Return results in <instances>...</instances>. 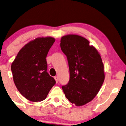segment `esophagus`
Segmentation results:
<instances>
[{
	"instance_id": "obj_1",
	"label": "esophagus",
	"mask_w": 126,
	"mask_h": 126,
	"mask_svg": "<svg viewBox=\"0 0 126 126\" xmlns=\"http://www.w3.org/2000/svg\"><path fill=\"white\" fill-rule=\"evenodd\" d=\"M54 78H55V80H56V83H58V81H59V78H58V77H57V76H55V77H54Z\"/></svg>"
}]
</instances>
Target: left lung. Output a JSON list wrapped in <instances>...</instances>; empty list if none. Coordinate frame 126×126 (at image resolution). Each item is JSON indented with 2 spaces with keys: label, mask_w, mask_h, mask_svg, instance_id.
<instances>
[{
  "label": "left lung",
  "mask_w": 126,
  "mask_h": 126,
  "mask_svg": "<svg viewBox=\"0 0 126 126\" xmlns=\"http://www.w3.org/2000/svg\"><path fill=\"white\" fill-rule=\"evenodd\" d=\"M60 48L67 59L70 70V80L62 89L70 103L82 106L94 98L104 82L101 56L88 40L78 35L62 37Z\"/></svg>",
  "instance_id": "obj_1"
}]
</instances>
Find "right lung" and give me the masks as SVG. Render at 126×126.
I'll return each instance as SVG.
<instances>
[{
    "instance_id": "right-lung-1",
    "label": "right lung",
    "mask_w": 126,
    "mask_h": 126,
    "mask_svg": "<svg viewBox=\"0 0 126 126\" xmlns=\"http://www.w3.org/2000/svg\"><path fill=\"white\" fill-rule=\"evenodd\" d=\"M55 41L37 38L23 47L11 64L14 83L20 93L33 102L45 100L56 81L47 73L46 57Z\"/></svg>"
}]
</instances>
